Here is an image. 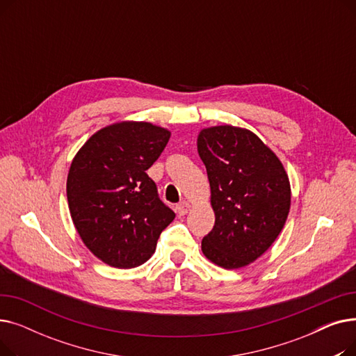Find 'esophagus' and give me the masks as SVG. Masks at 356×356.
I'll return each instance as SVG.
<instances>
[{
  "label": "esophagus",
  "instance_id": "obj_1",
  "mask_svg": "<svg viewBox=\"0 0 356 356\" xmlns=\"http://www.w3.org/2000/svg\"><path fill=\"white\" fill-rule=\"evenodd\" d=\"M191 203L189 202H186V200H183L181 203H179L177 204V208H176V211H177V213L180 215V216H183V215H186L188 213L189 211H191Z\"/></svg>",
  "mask_w": 356,
  "mask_h": 356
}]
</instances>
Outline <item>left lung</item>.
Instances as JSON below:
<instances>
[{
  "instance_id": "left-lung-1",
  "label": "left lung",
  "mask_w": 356,
  "mask_h": 356,
  "mask_svg": "<svg viewBox=\"0 0 356 356\" xmlns=\"http://www.w3.org/2000/svg\"><path fill=\"white\" fill-rule=\"evenodd\" d=\"M197 153L207 167L215 212L202 252L222 268L245 267L284 227L291 202L289 176L278 157L245 128H203Z\"/></svg>"
}]
</instances>
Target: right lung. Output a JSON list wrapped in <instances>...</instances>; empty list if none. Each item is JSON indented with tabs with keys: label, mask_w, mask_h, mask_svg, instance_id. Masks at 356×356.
<instances>
[{
	"label": "right lung",
	"mask_w": 356,
	"mask_h": 356,
	"mask_svg": "<svg viewBox=\"0 0 356 356\" xmlns=\"http://www.w3.org/2000/svg\"><path fill=\"white\" fill-rule=\"evenodd\" d=\"M168 138L165 128L121 121L97 131L72 160L66 193L73 225L89 251L111 267L144 264L176 216L145 173Z\"/></svg>",
	"instance_id": "add662e5"
}]
</instances>
